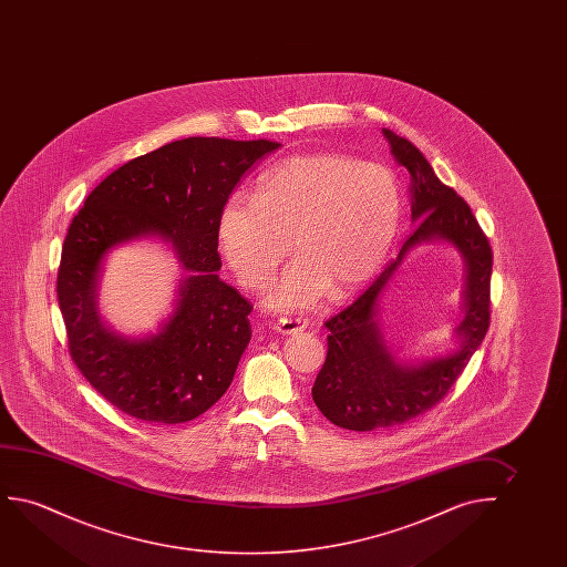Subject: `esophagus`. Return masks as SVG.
<instances>
[{
  "label": "esophagus",
  "mask_w": 567,
  "mask_h": 567,
  "mask_svg": "<svg viewBox=\"0 0 567 567\" xmlns=\"http://www.w3.org/2000/svg\"><path fill=\"white\" fill-rule=\"evenodd\" d=\"M306 326H308V321L303 318H280L277 321V331L282 334H292L303 331Z\"/></svg>",
  "instance_id": "34e87169"
}]
</instances>
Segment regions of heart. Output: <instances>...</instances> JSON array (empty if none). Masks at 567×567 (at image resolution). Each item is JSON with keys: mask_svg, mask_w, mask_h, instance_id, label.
I'll return each mask as SVG.
<instances>
[{"mask_svg": "<svg viewBox=\"0 0 567 567\" xmlns=\"http://www.w3.org/2000/svg\"><path fill=\"white\" fill-rule=\"evenodd\" d=\"M401 220V187L380 163L337 153L290 156L265 172L256 197L230 195L218 213L220 254L241 287L259 290L296 259L269 303L295 310L331 287L342 296L380 269Z\"/></svg>", "mask_w": 567, "mask_h": 567, "instance_id": "heart-1", "label": "heart"}]
</instances>
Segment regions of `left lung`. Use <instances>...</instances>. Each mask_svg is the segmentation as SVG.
Masks as SVG:
<instances>
[{
    "label": "left lung",
    "instance_id": "1",
    "mask_svg": "<svg viewBox=\"0 0 567 567\" xmlns=\"http://www.w3.org/2000/svg\"><path fill=\"white\" fill-rule=\"evenodd\" d=\"M391 155L411 174L412 220L416 223L396 259H391L349 308L327 319V358L311 389L313 403L334 426L372 432L396 426L430 411L450 393L489 327L492 246L468 203L435 176L419 148L381 130ZM440 237L466 257V319L458 327L462 349L419 367L399 365L374 323V302L403 254L420 240Z\"/></svg>",
    "mask_w": 567,
    "mask_h": 567
}]
</instances>
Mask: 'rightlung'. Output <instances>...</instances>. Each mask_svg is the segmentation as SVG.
Wrapping results in <instances>:
<instances>
[{
  "mask_svg": "<svg viewBox=\"0 0 567 567\" xmlns=\"http://www.w3.org/2000/svg\"><path fill=\"white\" fill-rule=\"evenodd\" d=\"M279 147L267 140L172 141L102 179L71 220L55 285L68 350L85 380L124 414L182 424L230 388L254 306L218 279V213L241 176ZM148 233L172 240L190 275L164 329L132 342L101 326L93 292L109 249Z\"/></svg>",
  "mask_w": 567,
  "mask_h": 567,
  "instance_id": "right-lung-1",
  "label": "right lung"
}]
</instances>
